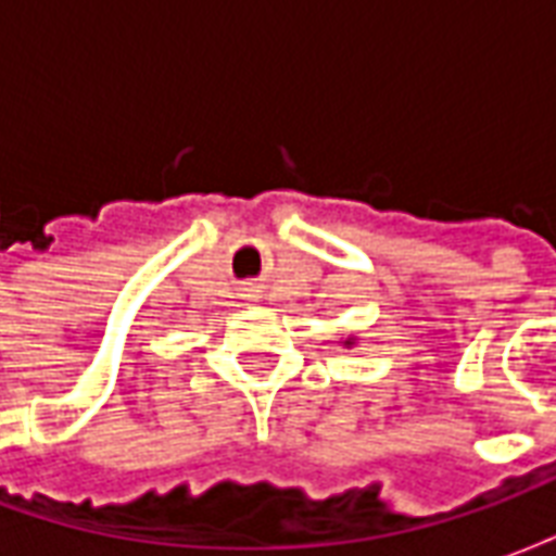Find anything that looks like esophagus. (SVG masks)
I'll return each mask as SVG.
<instances>
[{
	"instance_id": "esophagus-1",
	"label": "esophagus",
	"mask_w": 556,
	"mask_h": 556,
	"mask_svg": "<svg viewBox=\"0 0 556 556\" xmlns=\"http://www.w3.org/2000/svg\"><path fill=\"white\" fill-rule=\"evenodd\" d=\"M247 291H255V289H247Z\"/></svg>"
}]
</instances>
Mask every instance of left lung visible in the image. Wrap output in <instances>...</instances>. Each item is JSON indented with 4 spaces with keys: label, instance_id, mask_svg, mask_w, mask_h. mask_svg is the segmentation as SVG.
Segmentation results:
<instances>
[{
    "label": "left lung",
    "instance_id": "left-lung-1",
    "mask_svg": "<svg viewBox=\"0 0 556 556\" xmlns=\"http://www.w3.org/2000/svg\"><path fill=\"white\" fill-rule=\"evenodd\" d=\"M342 345H345V349H354V345H357V337H354V333H351L349 339H342Z\"/></svg>",
    "mask_w": 556,
    "mask_h": 556
}]
</instances>
